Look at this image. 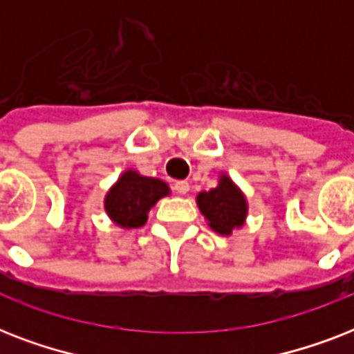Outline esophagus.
I'll return each instance as SVG.
<instances>
[{
	"label": "esophagus",
	"mask_w": 354,
	"mask_h": 354,
	"mask_svg": "<svg viewBox=\"0 0 354 354\" xmlns=\"http://www.w3.org/2000/svg\"><path fill=\"white\" fill-rule=\"evenodd\" d=\"M174 191H176L178 194H187L189 193V183L187 182H176L174 183Z\"/></svg>",
	"instance_id": "obj_1"
}]
</instances>
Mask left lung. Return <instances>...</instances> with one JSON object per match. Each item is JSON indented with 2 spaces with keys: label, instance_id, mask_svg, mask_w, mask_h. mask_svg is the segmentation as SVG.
Returning a JSON list of instances; mask_svg holds the SVG:
<instances>
[{
  "label": "left lung",
  "instance_id": "8db88e82",
  "mask_svg": "<svg viewBox=\"0 0 354 354\" xmlns=\"http://www.w3.org/2000/svg\"><path fill=\"white\" fill-rule=\"evenodd\" d=\"M196 204L211 230L218 235H232L233 230L246 222L248 200L227 174H221L215 189L202 191L196 196Z\"/></svg>",
  "mask_w": 354,
  "mask_h": 354
}]
</instances>
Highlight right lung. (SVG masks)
<instances>
[{
  "label": "right lung",
  "instance_id": "right-lung-1",
  "mask_svg": "<svg viewBox=\"0 0 354 354\" xmlns=\"http://www.w3.org/2000/svg\"><path fill=\"white\" fill-rule=\"evenodd\" d=\"M167 194H171V189L163 180L128 169L104 196V211L119 227H141L149 218L150 207Z\"/></svg>",
  "mask_w": 354,
  "mask_h": 354
}]
</instances>
